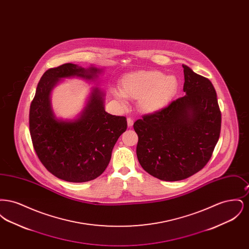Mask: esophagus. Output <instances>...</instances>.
<instances>
[{
  "instance_id": "34e87169",
  "label": "esophagus",
  "mask_w": 249,
  "mask_h": 249,
  "mask_svg": "<svg viewBox=\"0 0 249 249\" xmlns=\"http://www.w3.org/2000/svg\"><path fill=\"white\" fill-rule=\"evenodd\" d=\"M127 124H128V127H129V128H131L132 125H133V120H132V119L128 118V119H127Z\"/></svg>"
}]
</instances>
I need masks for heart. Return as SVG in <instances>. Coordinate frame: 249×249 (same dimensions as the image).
I'll return each mask as SVG.
<instances>
[{
    "label": "heart",
    "mask_w": 249,
    "mask_h": 249,
    "mask_svg": "<svg viewBox=\"0 0 249 249\" xmlns=\"http://www.w3.org/2000/svg\"><path fill=\"white\" fill-rule=\"evenodd\" d=\"M178 78L156 70L135 71L124 74L120 79V89L113 94L125 104L126 98L138 100L142 113L154 114L164 109L177 94Z\"/></svg>",
    "instance_id": "1"
}]
</instances>
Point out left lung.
Segmentation results:
<instances>
[{
	"instance_id": "8db88e82",
	"label": "left lung",
	"mask_w": 249,
	"mask_h": 249,
	"mask_svg": "<svg viewBox=\"0 0 249 249\" xmlns=\"http://www.w3.org/2000/svg\"><path fill=\"white\" fill-rule=\"evenodd\" d=\"M185 96L134 122L142 169L163 181H179L209 161L218 141L221 113L211 81L183 64Z\"/></svg>"
}]
</instances>
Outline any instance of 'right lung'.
Returning <instances> with one entry per match:
<instances>
[{
	"label": "right lung",
	"instance_id": "obj_1",
	"mask_svg": "<svg viewBox=\"0 0 249 249\" xmlns=\"http://www.w3.org/2000/svg\"><path fill=\"white\" fill-rule=\"evenodd\" d=\"M103 68H84L66 63L46 71L37 85L30 107V132L39 160L55 177L82 183L100 177L111 160L119 136L127 129L125 117L105 109L106 92L98 87ZM76 78L95 87L83 111L73 119H62L51 105L53 89L64 79Z\"/></svg>",
	"mask_w": 249,
	"mask_h": 249
}]
</instances>
